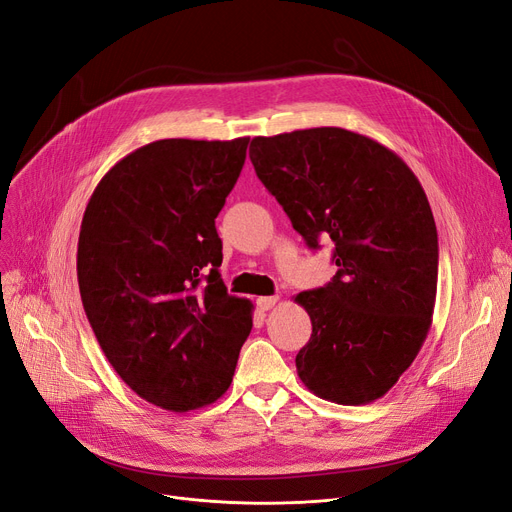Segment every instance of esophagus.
<instances>
[{
  "instance_id": "obj_1",
  "label": "esophagus",
  "mask_w": 512,
  "mask_h": 512,
  "mask_svg": "<svg viewBox=\"0 0 512 512\" xmlns=\"http://www.w3.org/2000/svg\"><path fill=\"white\" fill-rule=\"evenodd\" d=\"M276 303H278V297H276V295H274V297H259V299H257V307H259L261 311L272 309Z\"/></svg>"
}]
</instances>
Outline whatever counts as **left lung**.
I'll list each match as a JSON object with an SVG mask.
<instances>
[{
  "mask_svg": "<svg viewBox=\"0 0 512 512\" xmlns=\"http://www.w3.org/2000/svg\"><path fill=\"white\" fill-rule=\"evenodd\" d=\"M249 157L309 249L335 242V278L295 297L311 318L299 379L328 402L370 404L431 328L439 249L427 194L393 150L341 127L259 136Z\"/></svg>",
  "mask_w": 512,
  "mask_h": 512,
  "instance_id": "left-lung-1",
  "label": "left lung"
}]
</instances>
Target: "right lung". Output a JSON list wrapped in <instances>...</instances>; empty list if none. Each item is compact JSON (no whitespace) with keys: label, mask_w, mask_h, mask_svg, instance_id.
I'll list each match as a JSON object with an SVG mask.
<instances>
[{"label":"right lung","mask_w":512,"mask_h":512,"mask_svg":"<svg viewBox=\"0 0 512 512\" xmlns=\"http://www.w3.org/2000/svg\"><path fill=\"white\" fill-rule=\"evenodd\" d=\"M249 138L157 140L127 154L85 207L77 278L85 316L121 379L169 412L232 383L253 303L228 295L215 217Z\"/></svg>","instance_id":"1"}]
</instances>
